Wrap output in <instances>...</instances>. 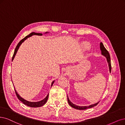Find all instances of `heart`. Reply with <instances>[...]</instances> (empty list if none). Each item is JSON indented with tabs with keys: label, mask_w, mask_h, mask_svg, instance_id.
<instances>
[{
	"label": "heart",
	"mask_w": 125,
	"mask_h": 125,
	"mask_svg": "<svg viewBox=\"0 0 125 125\" xmlns=\"http://www.w3.org/2000/svg\"><path fill=\"white\" fill-rule=\"evenodd\" d=\"M86 47H87V48H88L89 47V45H88V44H86Z\"/></svg>",
	"instance_id": "b5f03b06"
}]
</instances>
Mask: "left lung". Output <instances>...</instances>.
Segmentation results:
<instances>
[{
  "label": "left lung",
  "mask_w": 125,
  "mask_h": 125,
  "mask_svg": "<svg viewBox=\"0 0 125 125\" xmlns=\"http://www.w3.org/2000/svg\"><path fill=\"white\" fill-rule=\"evenodd\" d=\"M100 49L101 52V54L104 55V57L106 58V59H107V62L108 63V65H109V71L110 73H111V60H110V54L109 52L107 51V50L105 49L104 47V46L103 44L100 42ZM67 100H68V103L71 107L73 108L77 109V110H85L89 108H91L92 107H94L96 105H97V104L99 103V102L95 104H92L90 105H86V106H79L76 105L75 104H73V103H72L71 100L69 99V98L67 95Z\"/></svg>",
  "instance_id": "left-lung-1"
}]
</instances>
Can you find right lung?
<instances>
[{
    "mask_svg": "<svg viewBox=\"0 0 125 125\" xmlns=\"http://www.w3.org/2000/svg\"><path fill=\"white\" fill-rule=\"evenodd\" d=\"M48 33V32H46L45 33V34ZM42 35L43 34H42V33H35V32H32V33H31L30 34H29L28 35L26 36L25 37V38H24V39H22V40L20 42L18 43V44H17V45L16 46V48H15V50H14V54H13V55L12 59V61H13V60H14V58H15V55H16V53H17V51H18V49H19V48H20V46L21 45V44L23 42H24L26 40H27L28 38H29V37H30V36H32V35ZM54 82V80L52 82V84H51V87H52V85H53ZM14 90H15V92L16 95V96H17V98H18V99H19L20 101H21V102H22L23 104H24L27 105V106H29V107H32V108H38V107H42V106H43V105H44V104H46V103L47 102V99H48V98L49 93L48 94V95H47V96H46V97H45L44 99L42 100H41V101H38V102H31V101H27V100H26V99H24L23 98H22L17 93V92H16V90H15V89H14Z\"/></svg>",
    "mask_w": 125,
    "mask_h": 125,
    "instance_id": "add662e5",
    "label": "right lung"
}]
</instances>
